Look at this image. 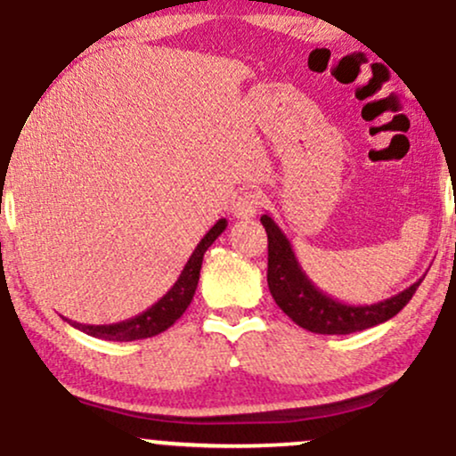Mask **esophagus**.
<instances>
[{
    "label": "esophagus",
    "instance_id": "34e87169",
    "mask_svg": "<svg viewBox=\"0 0 456 456\" xmlns=\"http://www.w3.org/2000/svg\"><path fill=\"white\" fill-rule=\"evenodd\" d=\"M261 206V195L255 191H248V192H242V195L235 197L232 210H233V216L240 218V221H248V218H253L255 214H257Z\"/></svg>",
    "mask_w": 456,
    "mask_h": 456
}]
</instances>
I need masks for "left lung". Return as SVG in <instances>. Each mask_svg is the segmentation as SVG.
I'll list each match as a JSON object with an SVG mask.
<instances>
[{"instance_id":"8db88e82","label":"left lung","mask_w":456,"mask_h":456,"mask_svg":"<svg viewBox=\"0 0 456 456\" xmlns=\"http://www.w3.org/2000/svg\"><path fill=\"white\" fill-rule=\"evenodd\" d=\"M261 224L268 233V287L276 305L291 322L315 334H352L360 330L379 326L395 317L411 296L420 281L403 289L401 294L375 305H347L337 297L323 294L306 276L297 261L291 242L281 232L270 214L261 216Z\"/></svg>"}]
</instances>
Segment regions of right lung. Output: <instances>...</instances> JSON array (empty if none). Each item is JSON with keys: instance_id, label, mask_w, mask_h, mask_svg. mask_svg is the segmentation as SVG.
I'll return each mask as SVG.
<instances>
[{"instance_id": "right-lung-1", "label": "right lung", "mask_w": 456, "mask_h": 456, "mask_svg": "<svg viewBox=\"0 0 456 456\" xmlns=\"http://www.w3.org/2000/svg\"><path fill=\"white\" fill-rule=\"evenodd\" d=\"M227 227V221L221 218L214 227L201 238V242L197 244V248L192 250V255L188 257L184 270L177 276L169 291L160 297L156 305H151L148 311L139 313L137 317H130L126 322L119 323H109V326H90V323H77L68 319L72 328L81 330V332L90 334V337L104 338V341H139V338H150L156 334L165 332L167 328L174 326V323L184 315V311L191 305L192 296H195L197 282H199V272H201V261L206 250L214 244V240L218 238Z\"/></svg>"}]
</instances>
